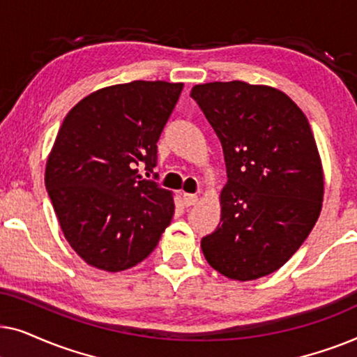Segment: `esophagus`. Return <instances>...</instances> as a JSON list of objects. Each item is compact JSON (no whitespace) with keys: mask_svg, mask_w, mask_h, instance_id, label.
I'll list each match as a JSON object with an SVG mask.
<instances>
[{"mask_svg":"<svg viewBox=\"0 0 357 357\" xmlns=\"http://www.w3.org/2000/svg\"><path fill=\"white\" fill-rule=\"evenodd\" d=\"M197 203H198L197 195L183 193V204H185V206H193V204H197Z\"/></svg>","mask_w":357,"mask_h":357,"instance_id":"34e87169","label":"esophagus"}]
</instances>
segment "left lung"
I'll return each instance as SVG.
<instances>
[{
    "instance_id": "1",
    "label": "left lung",
    "mask_w": 357,
    "mask_h": 357,
    "mask_svg": "<svg viewBox=\"0 0 357 357\" xmlns=\"http://www.w3.org/2000/svg\"><path fill=\"white\" fill-rule=\"evenodd\" d=\"M222 144L221 222L202 238L214 270L236 281L271 275L314 229L324 167L304 115L284 92L243 81L197 84L192 94Z\"/></svg>"
}]
</instances>
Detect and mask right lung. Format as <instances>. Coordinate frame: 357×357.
Wrapping results in <instances>:
<instances>
[{
	"label": "right lung",
	"instance_id": "1",
	"mask_svg": "<svg viewBox=\"0 0 357 357\" xmlns=\"http://www.w3.org/2000/svg\"><path fill=\"white\" fill-rule=\"evenodd\" d=\"M182 82L131 81L92 92L63 120L45 187L65 238L87 265L116 273L149 257L174 218L172 192L144 180Z\"/></svg>",
	"mask_w": 357,
	"mask_h": 357
}]
</instances>
